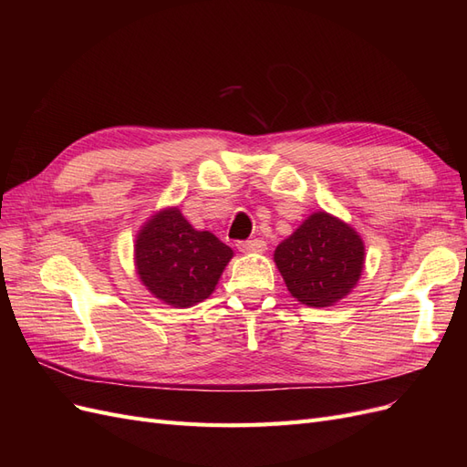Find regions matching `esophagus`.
<instances>
[{
    "instance_id": "esophagus-1",
    "label": "esophagus",
    "mask_w": 467,
    "mask_h": 467,
    "mask_svg": "<svg viewBox=\"0 0 467 467\" xmlns=\"http://www.w3.org/2000/svg\"><path fill=\"white\" fill-rule=\"evenodd\" d=\"M237 249L242 253H263L266 249V244L261 237H255V239H247V242H239Z\"/></svg>"
}]
</instances>
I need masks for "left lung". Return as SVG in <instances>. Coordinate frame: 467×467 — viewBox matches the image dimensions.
<instances>
[{
	"label": "left lung",
	"instance_id": "obj_1",
	"mask_svg": "<svg viewBox=\"0 0 467 467\" xmlns=\"http://www.w3.org/2000/svg\"><path fill=\"white\" fill-rule=\"evenodd\" d=\"M275 263L294 298L306 306H333L355 288L364 245L345 222L316 212L275 251Z\"/></svg>",
	"mask_w": 467,
	"mask_h": 467
}]
</instances>
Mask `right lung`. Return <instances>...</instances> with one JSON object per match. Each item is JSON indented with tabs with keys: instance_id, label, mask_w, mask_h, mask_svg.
<instances>
[{
	"instance_id": "right-lung-1",
	"label": "right lung",
	"mask_w": 467,
	"mask_h": 467,
	"mask_svg": "<svg viewBox=\"0 0 467 467\" xmlns=\"http://www.w3.org/2000/svg\"><path fill=\"white\" fill-rule=\"evenodd\" d=\"M234 251L210 232H196L179 208L155 214L136 239V268L155 298L189 307L214 292Z\"/></svg>"
}]
</instances>
